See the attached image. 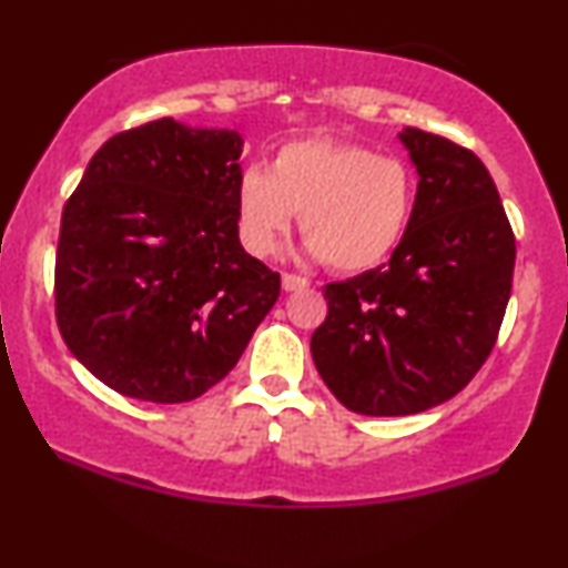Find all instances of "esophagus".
<instances>
[{
  "mask_svg": "<svg viewBox=\"0 0 568 568\" xmlns=\"http://www.w3.org/2000/svg\"><path fill=\"white\" fill-rule=\"evenodd\" d=\"M306 285H310V280L302 277V275H291V272H285V275H283V288L285 291H304Z\"/></svg>",
  "mask_w": 568,
  "mask_h": 568,
  "instance_id": "obj_1",
  "label": "esophagus"
}]
</instances>
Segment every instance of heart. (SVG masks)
<instances>
[{
  "mask_svg": "<svg viewBox=\"0 0 568 568\" xmlns=\"http://www.w3.org/2000/svg\"><path fill=\"white\" fill-rule=\"evenodd\" d=\"M416 207V175L400 158L334 139L291 141L272 171L245 168L237 184V224L253 256H272L296 213L312 256L336 272L387 262L406 237Z\"/></svg>",
  "mask_w": 568,
  "mask_h": 568,
  "instance_id": "obj_1",
  "label": "heart"
}]
</instances>
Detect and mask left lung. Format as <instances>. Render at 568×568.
<instances>
[{
	"mask_svg": "<svg viewBox=\"0 0 568 568\" xmlns=\"http://www.w3.org/2000/svg\"><path fill=\"white\" fill-rule=\"evenodd\" d=\"M416 207L393 258L325 285L312 361L342 406L408 416L470 384L491 355L513 288L515 234L470 149L406 128Z\"/></svg>",
	"mask_w": 568,
	"mask_h": 568,
	"instance_id": "8db88e82",
	"label": "left lung"
}]
</instances>
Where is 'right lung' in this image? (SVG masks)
<instances>
[{"mask_svg":"<svg viewBox=\"0 0 568 568\" xmlns=\"http://www.w3.org/2000/svg\"><path fill=\"white\" fill-rule=\"evenodd\" d=\"M237 130L154 120L90 160L61 219L55 321L114 393L186 403L219 384L280 296L237 237Z\"/></svg>","mask_w":568,"mask_h":568,"instance_id":"right-lung-1","label":"right lung"}]
</instances>
